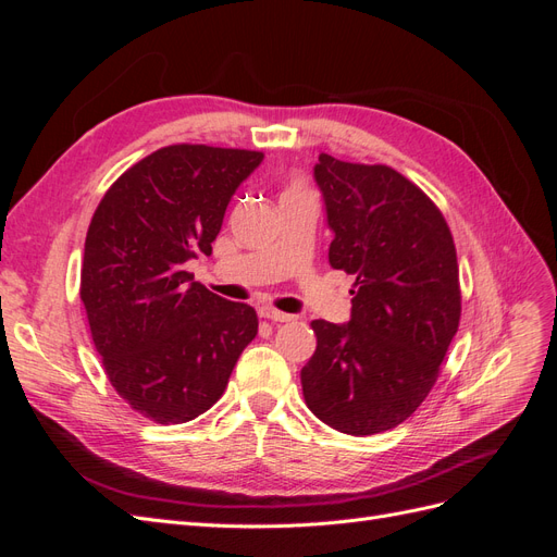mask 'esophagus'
Masks as SVG:
<instances>
[{"label":"esophagus","mask_w":557,"mask_h":557,"mask_svg":"<svg viewBox=\"0 0 557 557\" xmlns=\"http://www.w3.org/2000/svg\"><path fill=\"white\" fill-rule=\"evenodd\" d=\"M260 315L274 320V323H290V320H295V315L276 311V309H260Z\"/></svg>","instance_id":"34e87169"}]
</instances>
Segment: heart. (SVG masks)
Segmentation results:
<instances>
[{
  "label": "heart",
  "instance_id": "1",
  "mask_svg": "<svg viewBox=\"0 0 557 557\" xmlns=\"http://www.w3.org/2000/svg\"><path fill=\"white\" fill-rule=\"evenodd\" d=\"M301 190H305V185H301L299 181H293V183L288 185V190H285V195H288V193H301Z\"/></svg>",
  "mask_w": 557,
  "mask_h": 557
}]
</instances>
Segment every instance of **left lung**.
<instances>
[{
  "mask_svg": "<svg viewBox=\"0 0 557 557\" xmlns=\"http://www.w3.org/2000/svg\"><path fill=\"white\" fill-rule=\"evenodd\" d=\"M315 181L334 232L330 264L356 274L348 325L313 320L301 367L307 407L352 436L404 423L440 379L460 325L453 234L440 207L387 164L318 156Z\"/></svg>",
  "mask_w": 557,
  "mask_h": 557,
  "instance_id": "left-lung-1",
  "label": "left lung"
}]
</instances>
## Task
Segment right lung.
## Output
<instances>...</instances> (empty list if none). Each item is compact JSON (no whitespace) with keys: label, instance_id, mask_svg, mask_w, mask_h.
I'll list each match as a JSON object with an SVG mask.
<instances>
[{"label":"right lung","instance_id":"add662e5","mask_svg":"<svg viewBox=\"0 0 557 557\" xmlns=\"http://www.w3.org/2000/svg\"><path fill=\"white\" fill-rule=\"evenodd\" d=\"M260 150L174 144L132 164L104 193L86 234L81 301L104 372L129 407L188 423L223 397L258 313L213 295L185 262L211 244Z\"/></svg>","mask_w":557,"mask_h":557}]
</instances>
